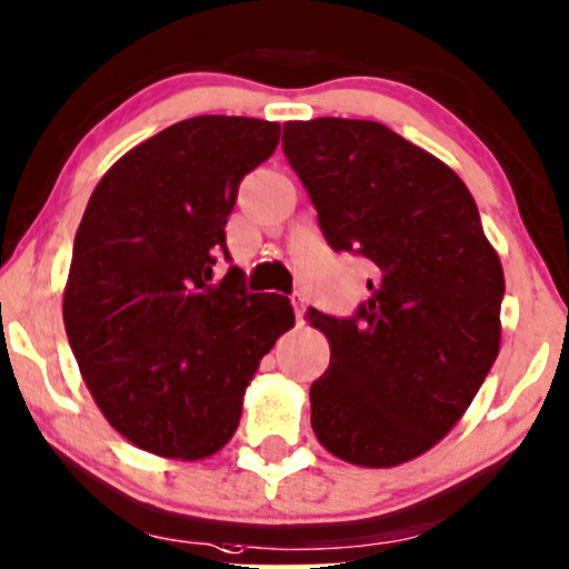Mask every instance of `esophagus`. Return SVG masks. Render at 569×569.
Masks as SVG:
<instances>
[{"mask_svg": "<svg viewBox=\"0 0 569 569\" xmlns=\"http://www.w3.org/2000/svg\"><path fill=\"white\" fill-rule=\"evenodd\" d=\"M290 300H292V308H295V319L302 321V316H306V295L292 292Z\"/></svg>", "mask_w": 569, "mask_h": 569, "instance_id": "esophagus-1", "label": "esophagus"}]
</instances>
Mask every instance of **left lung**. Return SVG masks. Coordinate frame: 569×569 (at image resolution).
<instances>
[{"instance_id": "8db88e82", "label": "left lung", "mask_w": 569, "mask_h": 569, "mask_svg": "<svg viewBox=\"0 0 569 569\" xmlns=\"http://www.w3.org/2000/svg\"><path fill=\"white\" fill-rule=\"evenodd\" d=\"M282 149L329 246L373 263L356 313H306L331 345L311 383L313 433L352 465L392 468L437 445L481 389L505 271L460 177L387 124L284 122Z\"/></svg>"}]
</instances>
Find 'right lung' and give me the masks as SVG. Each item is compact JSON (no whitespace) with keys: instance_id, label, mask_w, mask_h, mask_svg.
I'll return each instance as SVG.
<instances>
[{"instance_id":"obj_1","label":"right lung","mask_w":569,"mask_h":569,"mask_svg":"<svg viewBox=\"0 0 569 569\" xmlns=\"http://www.w3.org/2000/svg\"><path fill=\"white\" fill-rule=\"evenodd\" d=\"M279 143V122L203 114L124 153L80 221L64 329L96 405L132 445L201 460L232 439L242 395L295 323L284 295L213 279L242 177Z\"/></svg>"}]
</instances>
